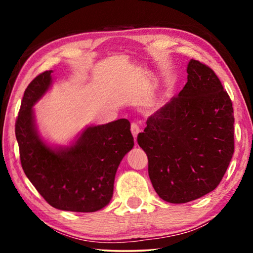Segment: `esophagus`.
<instances>
[{
	"label": "esophagus",
	"instance_id": "esophagus-1",
	"mask_svg": "<svg viewBox=\"0 0 253 253\" xmlns=\"http://www.w3.org/2000/svg\"><path fill=\"white\" fill-rule=\"evenodd\" d=\"M130 130H131V134H132V136H134V138H135V140H136V138H137V135H138V134H139V131H140L138 125H137V124H135V123H132V124H131V126H130Z\"/></svg>",
	"mask_w": 253,
	"mask_h": 253
}]
</instances>
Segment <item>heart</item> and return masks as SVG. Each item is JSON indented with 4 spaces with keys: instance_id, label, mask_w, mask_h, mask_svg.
Listing matches in <instances>:
<instances>
[{
    "instance_id": "b5f03b06",
    "label": "heart",
    "mask_w": 253,
    "mask_h": 253,
    "mask_svg": "<svg viewBox=\"0 0 253 253\" xmlns=\"http://www.w3.org/2000/svg\"><path fill=\"white\" fill-rule=\"evenodd\" d=\"M160 101H162V99H161V100H160Z\"/></svg>"
}]
</instances>
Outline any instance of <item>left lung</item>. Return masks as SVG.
<instances>
[{"mask_svg": "<svg viewBox=\"0 0 253 253\" xmlns=\"http://www.w3.org/2000/svg\"><path fill=\"white\" fill-rule=\"evenodd\" d=\"M186 71L182 91L147 119L137 137L154 190L175 204L212 192L234 152L232 101L220 79L198 60L191 59Z\"/></svg>", "mask_w": 253, "mask_h": 253, "instance_id": "1", "label": "left lung"}]
</instances>
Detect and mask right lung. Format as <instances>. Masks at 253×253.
Masks as SVG:
<instances>
[{
	"label": "right lung",
	"instance_id": "add662e5",
	"mask_svg": "<svg viewBox=\"0 0 253 253\" xmlns=\"http://www.w3.org/2000/svg\"><path fill=\"white\" fill-rule=\"evenodd\" d=\"M52 70L36 77L25 89L15 123L21 165L51 207L62 211L96 212L110 202L115 176L134 147L125 118L89 126L67 146H51L38 130L33 106L52 84Z\"/></svg>",
	"mask_w": 253,
	"mask_h": 253
}]
</instances>
